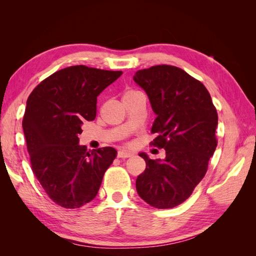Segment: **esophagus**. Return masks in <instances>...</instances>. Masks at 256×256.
<instances>
[{"label": "esophagus", "mask_w": 256, "mask_h": 256, "mask_svg": "<svg viewBox=\"0 0 256 256\" xmlns=\"http://www.w3.org/2000/svg\"><path fill=\"white\" fill-rule=\"evenodd\" d=\"M132 156V152H127V150H120L118 152V158H122V159H125V158H129Z\"/></svg>", "instance_id": "obj_1"}]
</instances>
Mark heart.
Here are the masks:
<instances>
[{
	"mask_svg": "<svg viewBox=\"0 0 256 256\" xmlns=\"http://www.w3.org/2000/svg\"><path fill=\"white\" fill-rule=\"evenodd\" d=\"M138 94V92L134 90H126L125 92H124V95H122V99H126V98H129V97H132L134 95Z\"/></svg>",
	"mask_w": 256,
	"mask_h": 256,
	"instance_id": "heart-1",
	"label": "heart"
}]
</instances>
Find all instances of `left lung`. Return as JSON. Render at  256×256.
Segmentation results:
<instances>
[{
  "label": "left lung",
  "mask_w": 256,
  "mask_h": 256,
  "mask_svg": "<svg viewBox=\"0 0 256 256\" xmlns=\"http://www.w3.org/2000/svg\"><path fill=\"white\" fill-rule=\"evenodd\" d=\"M134 80L157 115L152 134L158 136L150 144L166 150L164 160L140 152L146 168L136 178V191L152 207L173 208L192 194L207 172L218 144V113L204 84L178 67L142 69Z\"/></svg>",
  "instance_id": "left-lung-1"
}]
</instances>
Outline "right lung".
<instances>
[{"label":"right lung","mask_w":256,"mask_h":256,"mask_svg":"<svg viewBox=\"0 0 256 256\" xmlns=\"http://www.w3.org/2000/svg\"><path fill=\"white\" fill-rule=\"evenodd\" d=\"M122 74L70 66L46 78L28 98L22 127L30 166L60 207L80 208L94 200L116 157L109 146L88 152L79 145V134L83 122L96 118L98 95Z\"/></svg>","instance_id":"add662e5"}]
</instances>
